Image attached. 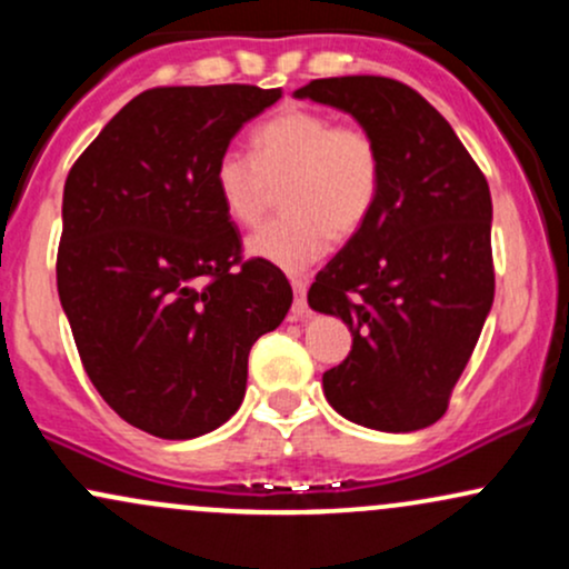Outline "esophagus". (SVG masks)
<instances>
[{"label": "esophagus", "instance_id": "1", "mask_svg": "<svg viewBox=\"0 0 569 569\" xmlns=\"http://www.w3.org/2000/svg\"><path fill=\"white\" fill-rule=\"evenodd\" d=\"M291 289H293V305H291V316L293 318H305L307 316V280L305 278H291Z\"/></svg>", "mask_w": 569, "mask_h": 569}]
</instances>
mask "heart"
Masks as SVG:
<instances>
[{"label": "heart", "mask_w": 569, "mask_h": 569, "mask_svg": "<svg viewBox=\"0 0 569 569\" xmlns=\"http://www.w3.org/2000/svg\"><path fill=\"white\" fill-rule=\"evenodd\" d=\"M221 208L243 227L259 224L276 189L283 217L246 240L259 262L302 272L367 224L382 187L380 143L358 122L318 109L286 107L251 133V158L224 149L213 166Z\"/></svg>", "instance_id": "1"}]
</instances>
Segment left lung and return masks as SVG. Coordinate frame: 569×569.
<instances>
[{"label": "left lung", "instance_id": "left-lung-1", "mask_svg": "<svg viewBox=\"0 0 569 569\" xmlns=\"http://www.w3.org/2000/svg\"><path fill=\"white\" fill-rule=\"evenodd\" d=\"M293 96L356 117L382 154L375 211L307 291L312 310L352 335L350 356L323 375L326 401L385 433L433 426L495 299L485 173L409 84L329 77Z\"/></svg>", "mask_w": 569, "mask_h": 569}]
</instances>
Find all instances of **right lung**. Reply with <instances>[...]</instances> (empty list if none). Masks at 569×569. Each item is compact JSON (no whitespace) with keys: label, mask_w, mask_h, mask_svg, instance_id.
<instances>
[{"label":"right lung","mask_w":569,"mask_h":569,"mask_svg":"<svg viewBox=\"0 0 569 569\" xmlns=\"http://www.w3.org/2000/svg\"><path fill=\"white\" fill-rule=\"evenodd\" d=\"M280 88L143 90L71 166L58 297L90 382L158 439L219 428L246 396L248 352L278 329L291 286L240 257L213 166Z\"/></svg>","instance_id":"obj_1"}]
</instances>
